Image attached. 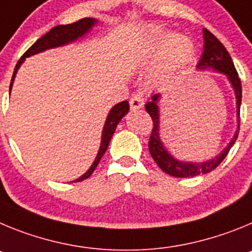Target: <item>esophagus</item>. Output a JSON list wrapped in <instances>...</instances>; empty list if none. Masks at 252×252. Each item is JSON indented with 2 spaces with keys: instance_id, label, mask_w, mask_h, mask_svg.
I'll return each instance as SVG.
<instances>
[{
  "instance_id": "esophagus-1",
  "label": "esophagus",
  "mask_w": 252,
  "mask_h": 252,
  "mask_svg": "<svg viewBox=\"0 0 252 252\" xmlns=\"http://www.w3.org/2000/svg\"><path fill=\"white\" fill-rule=\"evenodd\" d=\"M129 105H130L131 110L139 109V108H142L144 105V99H143V96L140 94H134L130 98V100H129Z\"/></svg>"
}]
</instances>
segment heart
Wrapping results in <instances>:
<instances>
[{"label": "heart", "instance_id": "obj_1", "mask_svg": "<svg viewBox=\"0 0 252 252\" xmlns=\"http://www.w3.org/2000/svg\"><path fill=\"white\" fill-rule=\"evenodd\" d=\"M160 53L162 70L164 72H173L185 66L193 56V44L183 35H167L157 33L149 46V55L157 56Z\"/></svg>", "mask_w": 252, "mask_h": 252}]
</instances>
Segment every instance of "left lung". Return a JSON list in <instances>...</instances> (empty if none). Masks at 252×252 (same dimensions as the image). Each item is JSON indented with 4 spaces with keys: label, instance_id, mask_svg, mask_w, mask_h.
I'll use <instances>...</instances> for the list:
<instances>
[{
    "label": "left lung",
    "instance_id": "left-lung-1",
    "mask_svg": "<svg viewBox=\"0 0 252 252\" xmlns=\"http://www.w3.org/2000/svg\"><path fill=\"white\" fill-rule=\"evenodd\" d=\"M203 53L201 59H199L197 69H212L215 71H220L225 74L230 80L233 90H235V96H236V112L239 117V126L237 130L235 131L232 140L228 143L219 156H216L212 159H208L202 163H189L182 162L176 158H173L171 154L167 152V149L163 146L162 140L159 137V108H158V100L160 99V94H154L152 96V100L146 104V110L151 115L153 121V129L149 138L148 148L151 152L152 158L154 162L157 163L158 167L165 172L169 176L178 177V178H185V177H194L198 174H206L208 172L214 171L217 165L225 159L227 153L230 152L231 147L235 144L237 137H239L240 130V106H241L242 99V90H241V80L239 78L235 65L232 63L230 54L226 50V47L220 42L219 38L211 33L207 29H203Z\"/></svg>",
    "mask_w": 252,
    "mask_h": 252
}]
</instances>
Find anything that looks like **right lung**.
<instances>
[{
	"mask_svg": "<svg viewBox=\"0 0 252 252\" xmlns=\"http://www.w3.org/2000/svg\"><path fill=\"white\" fill-rule=\"evenodd\" d=\"M96 24V20L95 19H90V17H85V19H81L79 21L74 22V24H69V25H59V26L53 27L49 32L45 33L42 37H40L30 49L27 50L26 53L21 56V59L19 60V63L16 64L15 71H13L12 79H11V84H10V92L11 88H12L13 80H15V76L17 74V70L19 67L21 66V64L24 63V60L26 58L31 55H35V54L41 53V51H45L47 49H53V47H58V46H63V45L70 44V42L75 41L78 40L79 37L84 36L88 31L92 29L94 25ZM129 110V104L128 101L124 100L122 103L117 104L112 108V110L109 112L108 117H106L105 124H104L103 128V134H101V143H100V148H99L98 156L95 158L94 163L92 164L89 169H88L85 173L83 174L81 177H79L78 180L75 182H80V181L87 180L89 178L90 176L93 174V172L95 171L96 168V165L98 163L100 162L101 157H103V154L105 153V151L108 149V146H109V142L112 139L113 134H114L115 128L119 124V122L122 121V118L128 113Z\"/></svg>",
	"mask_w": 252,
	"mask_h": 252,
	"instance_id": "1",
	"label": "right lung"
}]
</instances>
